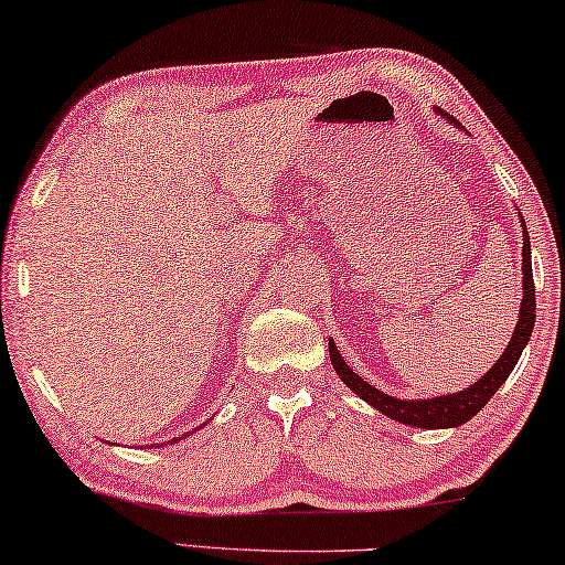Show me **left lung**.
<instances>
[{"label": "left lung", "instance_id": "8db88e82", "mask_svg": "<svg viewBox=\"0 0 565 565\" xmlns=\"http://www.w3.org/2000/svg\"><path fill=\"white\" fill-rule=\"evenodd\" d=\"M451 121V119H449ZM524 223V220H522ZM524 233V246H522V309H519V321L514 329V337L503 350V355L498 358L486 376L475 381L472 386L461 390L457 394H444V397H430V399H397L390 397V394L379 392L376 386H371L369 381H363L358 373L350 369V365L342 361L340 350L334 348V342L329 340V358H332V365L345 384L353 390L358 397L369 402L371 407H376L379 413H384L392 420L405 423V426L415 428H457L461 423H467L470 417L480 413L482 407L488 405V399L498 392V386L503 384L514 371L519 358H522V350L526 348L532 337L534 327V280H532V256H530V236H526V225H522Z\"/></svg>", "mask_w": 565, "mask_h": 565}]
</instances>
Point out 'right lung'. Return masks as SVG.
Returning <instances> with one entry per match:
<instances>
[{"label":"right lung","mask_w":565,"mask_h":565,"mask_svg":"<svg viewBox=\"0 0 565 565\" xmlns=\"http://www.w3.org/2000/svg\"><path fill=\"white\" fill-rule=\"evenodd\" d=\"M173 441H179V438H173Z\"/></svg>","instance_id":"right-lung-1"}]
</instances>
